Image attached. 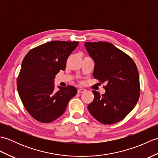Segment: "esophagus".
<instances>
[{
  "label": "esophagus",
  "mask_w": 158,
  "mask_h": 158,
  "mask_svg": "<svg viewBox=\"0 0 158 158\" xmlns=\"http://www.w3.org/2000/svg\"><path fill=\"white\" fill-rule=\"evenodd\" d=\"M85 91V89H83V88H79V89H78V90H77V92H78L79 94L83 93V92H84Z\"/></svg>",
  "instance_id": "1"
}]
</instances>
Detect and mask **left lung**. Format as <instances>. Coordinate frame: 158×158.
Masks as SVG:
<instances>
[{
	"instance_id": "1",
	"label": "left lung",
	"mask_w": 158,
	"mask_h": 158,
	"mask_svg": "<svg viewBox=\"0 0 158 158\" xmlns=\"http://www.w3.org/2000/svg\"><path fill=\"white\" fill-rule=\"evenodd\" d=\"M85 46L95 62L93 75L103 87L104 94L92 90L93 101L88 109L102 124L110 125L125 118L140 96L139 71L132 58L112 43L85 42Z\"/></svg>"
}]
</instances>
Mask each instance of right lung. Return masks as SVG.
<instances>
[{
    "instance_id": "obj_1",
    "label": "right lung",
    "mask_w": 158,
    "mask_h": 158,
    "mask_svg": "<svg viewBox=\"0 0 158 158\" xmlns=\"http://www.w3.org/2000/svg\"><path fill=\"white\" fill-rule=\"evenodd\" d=\"M78 45V41L48 42L30 50L23 58L17 88L23 106L38 122L50 123L58 119L77 94V89L71 85L58 87L55 92L53 83Z\"/></svg>"
}]
</instances>
